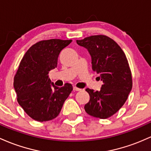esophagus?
Segmentation results:
<instances>
[{
  "label": "esophagus",
  "instance_id": "34e87169",
  "mask_svg": "<svg viewBox=\"0 0 151 151\" xmlns=\"http://www.w3.org/2000/svg\"><path fill=\"white\" fill-rule=\"evenodd\" d=\"M73 91H81V88H76V87H75V86H74V87H73Z\"/></svg>",
  "mask_w": 151,
  "mask_h": 151
}]
</instances>
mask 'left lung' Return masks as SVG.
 <instances>
[{
  "mask_svg": "<svg viewBox=\"0 0 151 151\" xmlns=\"http://www.w3.org/2000/svg\"><path fill=\"white\" fill-rule=\"evenodd\" d=\"M91 57L93 70L102 81L101 91L87 88L90 101L85 111L90 116L106 119L123 106L132 89V76L124 52L113 39L106 35H91L77 40Z\"/></svg>",
  "mask_w": 151,
  "mask_h": 151,
  "instance_id": "left-lung-1",
  "label": "left lung"
}]
</instances>
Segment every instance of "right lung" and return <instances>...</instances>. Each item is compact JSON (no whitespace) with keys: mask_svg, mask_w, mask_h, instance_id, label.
<instances>
[{"mask_svg":"<svg viewBox=\"0 0 151 151\" xmlns=\"http://www.w3.org/2000/svg\"><path fill=\"white\" fill-rule=\"evenodd\" d=\"M71 40H42L27 50L14 77L13 86L18 102L35 121H48L56 118L73 91L70 83L55 86L49 72L57 67L59 54Z\"/></svg>","mask_w":151,"mask_h":151,"instance_id":"obj_1","label":"right lung"}]
</instances>
